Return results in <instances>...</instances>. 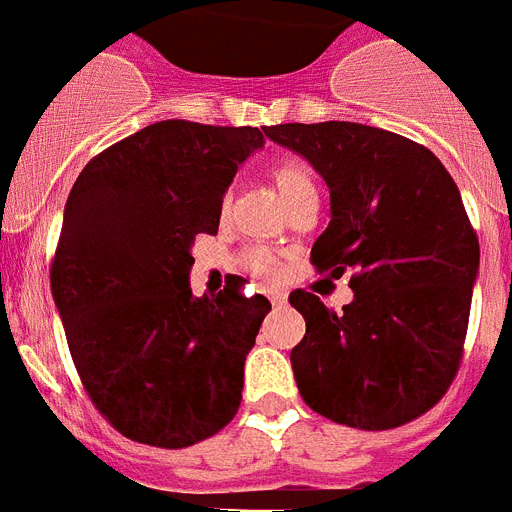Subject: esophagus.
<instances>
[{"mask_svg":"<svg viewBox=\"0 0 512 512\" xmlns=\"http://www.w3.org/2000/svg\"><path fill=\"white\" fill-rule=\"evenodd\" d=\"M267 298H269V301H272V304H275V306H282V304H285V298H288V296H285L282 290L269 288V290H267Z\"/></svg>","mask_w":512,"mask_h":512,"instance_id":"34e87169","label":"esophagus"}]
</instances>
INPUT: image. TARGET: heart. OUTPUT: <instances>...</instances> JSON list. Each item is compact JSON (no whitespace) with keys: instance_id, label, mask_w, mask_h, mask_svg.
Returning <instances> with one entry per match:
<instances>
[{"instance_id":"b5f03b06","label":"heart","mask_w":512,"mask_h":512,"mask_svg":"<svg viewBox=\"0 0 512 512\" xmlns=\"http://www.w3.org/2000/svg\"><path fill=\"white\" fill-rule=\"evenodd\" d=\"M269 177L275 182L280 198L285 200V206L293 211L296 206H301L304 200H317V185H314V174L312 166L301 158H282V161H275L269 166ZM230 203H232V192L227 190L222 195V216L230 214ZM277 253L267 245H245L243 251L237 253V267L251 272V275L269 277L277 272Z\"/></svg>"}]
</instances>
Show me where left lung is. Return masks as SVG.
<instances>
[{"label": "left lung", "instance_id": "8db88e82", "mask_svg": "<svg viewBox=\"0 0 512 512\" xmlns=\"http://www.w3.org/2000/svg\"><path fill=\"white\" fill-rule=\"evenodd\" d=\"M330 187L317 272L351 275L354 301L327 309L290 293L306 335L290 351L298 391L322 418L388 431L431 410L463 362L478 237L455 179L425 145L351 124L264 126Z\"/></svg>", "mask_w": 512, "mask_h": 512}]
</instances>
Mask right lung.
Masks as SVG:
<instances>
[{
	"instance_id": "1",
	"label": "right lung",
	"mask_w": 512,
	"mask_h": 512,
	"mask_svg": "<svg viewBox=\"0 0 512 512\" xmlns=\"http://www.w3.org/2000/svg\"><path fill=\"white\" fill-rule=\"evenodd\" d=\"M253 126L158 121L105 147L65 203L49 285L81 386L121 436L182 449L237 415L245 354L272 309L232 277L192 296L190 248L216 235Z\"/></svg>"
}]
</instances>
